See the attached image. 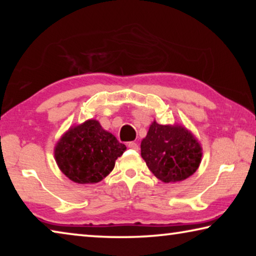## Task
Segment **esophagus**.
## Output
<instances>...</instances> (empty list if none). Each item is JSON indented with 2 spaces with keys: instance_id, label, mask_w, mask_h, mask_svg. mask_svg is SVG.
Instances as JSON below:
<instances>
[{
  "instance_id": "1",
  "label": "esophagus",
  "mask_w": 256,
  "mask_h": 256,
  "mask_svg": "<svg viewBox=\"0 0 256 256\" xmlns=\"http://www.w3.org/2000/svg\"><path fill=\"white\" fill-rule=\"evenodd\" d=\"M128 146L130 149H133V150H138V144L136 142H128Z\"/></svg>"
}]
</instances>
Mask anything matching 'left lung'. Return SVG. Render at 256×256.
Segmentation results:
<instances>
[{"label":"left lung","instance_id":"obj_1","mask_svg":"<svg viewBox=\"0 0 256 256\" xmlns=\"http://www.w3.org/2000/svg\"><path fill=\"white\" fill-rule=\"evenodd\" d=\"M141 156L151 172L164 183L184 180L201 162V146L185 128L154 122L141 142Z\"/></svg>","mask_w":256,"mask_h":256}]
</instances>
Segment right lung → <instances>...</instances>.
I'll list each match as a JSON object with an SVG mask.
<instances>
[{
    "mask_svg": "<svg viewBox=\"0 0 256 256\" xmlns=\"http://www.w3.org/2000/svg\"><path fill=\"white\" fill-rule=\"evenodd\" d=\"M126 146L94 120L68 130L55 148L60 170L80 184L98 183L110 174Z\"/></svg>",
    "mask_w": 256,
    "mask_h": 256,
    "instance_id": "right-lung-1",
    "label": "right lung"
}]
</instances>
